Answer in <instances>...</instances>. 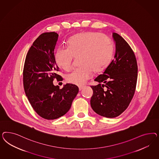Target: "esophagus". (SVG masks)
Instances as JSON below:
<instances>
[{"instance_id":"esophagus-1","label":"esophagus","mask_w":159,"mask_h":159,"mask_svg":"<svg viewBox=\"0 0 159 159\" xmlns=\"http://www.w3.org/2000/svg\"><path fill=\"white\" fill-rule=\"evenodd\" d=\"M83 87H84V86L79 87V90H80H80H82V89H83Z\"/></svg>"}]
</instances>
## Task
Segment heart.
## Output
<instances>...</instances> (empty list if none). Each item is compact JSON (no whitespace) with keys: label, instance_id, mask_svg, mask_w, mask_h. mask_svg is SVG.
I'll return each instance as SVG.
<instances>
[{"label":"heart","instance_id":"b5f03b06","mask_svg":"<svg viewBox=\"0 0 159 159\" xmlns=\"http://www.w3.org/2000/svg\"><path fill=\"white\" fill-rule=\"evenodd\" d=\"M67 48H58L55 53V61L58 66L69 70L75 58L78 59L79 68L66 76L69 83L82 86L92 77L93 71L103 70L110 60L111 43L105 35L93 31H83L67 41Z\"/></svg>","mask_w":159,"mask_h":159}]
</instances>
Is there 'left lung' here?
I'll return each instance as SVG.
<instances>
[{
	"label": "left lung",
	"mask_w": 159,
	"mask_h": 159,
	"mask_svg": "<svg viewBox=\"0 0 159 159\" xmlns=\"http://www.w3.org/2000/svg\"><path fill=\"white\" fill-rule=\"evenodd\" d=\"M112 35L116 42L114 58L103 74L94 79L98 84L91 86L92 109L107 118L116 117L128 108L134 96L138 78V65L133 50L119 34L113 33Z\"/></svg>",
	"instance_id": "left-lung-1"
}]
</instances>
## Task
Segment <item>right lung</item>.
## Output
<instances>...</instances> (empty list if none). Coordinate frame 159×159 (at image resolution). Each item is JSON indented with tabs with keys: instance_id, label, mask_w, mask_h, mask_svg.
I'll return each instance as SVG.
<instances>
[{
	"instance_id": "right-lung-1",
	"label": "right lung",
	"mask_w": 159,
	"mask_h": 159,
	"mask_svg": "<svg viewBox=\"0 0 159 159\" xmlns=\"http://www.w3.org/2000/svg\"><path fill=\"white\" fill-rule=\"evenodd\" d=\"M58 35L44 33L34 41L27 53L23 68L24 92L39 116L55 120L64 116L79 92L78 87L67 83L62 89L54 86L53 80L62 81L54 58Z\"/></svg>"
}]
</instances>
